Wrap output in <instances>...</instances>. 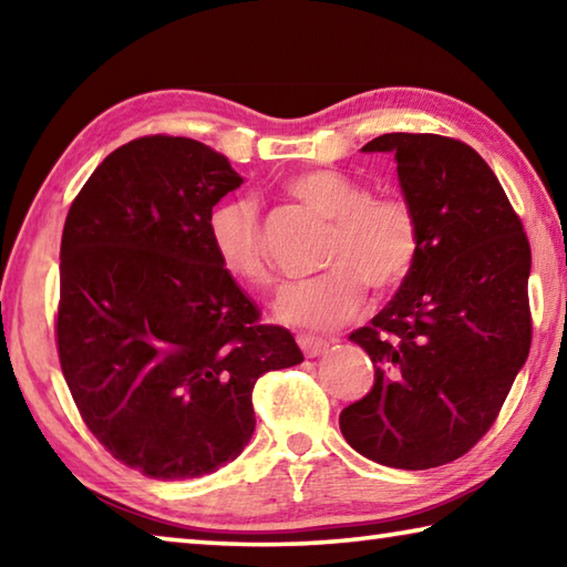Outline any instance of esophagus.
<instances>
[{"instance_id":"esophagus-1","label":"esophagus","mask_w":567,"mask_h":567,"mask_svg":"<svg viewBox=\"0 0 567 567\" xmlns=\"http://www.w3.org/2000/svg\"><path fill=\"white\" fill-rule=\"evenodd\" d=\"M297 344L302 348L305 358H320V354L330 348L328 340L315 338V334H300V338H297Z\"/></svg>"}]
</instances>
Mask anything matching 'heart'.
Wrapping results in <instances>:
<instances>
[{"label": "heart", "mask_w": 567, "mask_h": 567, "mask_svg": "<svg viewBox=\"0 0 567 567\" xmlns=\"http://www.w3.org/2000/svg\"><path fill=\"white\" fill-rule=\"evenodd\" d=\"M287 189L315 213L332 219L322 265L328 270L287 285L275 318L302 330H332L358 315L364 285L390 292L408 280L420 252V227L400 197H370L362 182L334 169H310ZM213 252L229 277L247 287L272 285L262 225L249 199H225L207 217Z\"/></svg>", "instance_id": "b5f03b06"}]
</instances>
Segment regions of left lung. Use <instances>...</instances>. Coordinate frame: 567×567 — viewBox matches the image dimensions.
I'll return each mask as SVG.
<instances>
[{
    "mask_svg": "<svg viewBox=\"0 0 567 567\" xmlns=\"http://www.w3.org/2000/svg\"><path fill=\"white\" fill-rule=\"evenodd\" d=\"M390 152L420 227L408 280L350 334L375 385L340 412L368 460L400 470L453 463L483 437L530 352V245L487 162L465 142L390 132Z\"/></svg>",
    "mask_w": 567,
    "mask_h": 567,
    "instance_id": "obj_1",
    "label": "left lung"
}]
</instances>
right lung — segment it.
Returning a JSON list of instances; mask_svg holds the SVG:
<instances>
[{"label": "right lung", "instance_id": "add662e5", "mask_svg": "<svg viewBox=\"0 0 567 567\" xmlns=\"http://www.w3.org/2000/svg\"><path fill=\"white\" fill-rule=\"evenodd\" d=\"M189 137L134 140L66 215L56 348L92 435L155 480L215 473L255 433L252 388L302 362L213 252L207 217L243 185Z\"/></svg>", "mask_w": 567, "mask_h": 567}]
</instances>
